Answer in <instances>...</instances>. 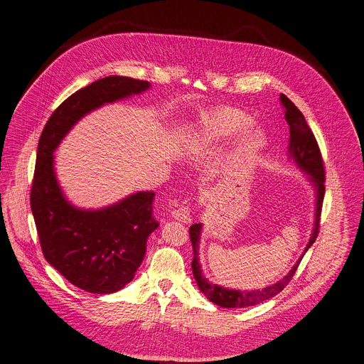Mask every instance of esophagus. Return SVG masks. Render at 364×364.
<instances>
[{
    "label": "esophagus",
    "mask_w": 364,
    "mask_h": 364,
    "mask_svg": "<svg viewBox=\"0 0 364 364\" xmlns=\"http://www.w3.org/2000/svg\"><path fill=\"white\" fill-rule=\"evenodd\" d=\"M171 218L181 223H191V209L188 205H181L171 210Z\"/></svg>",
    "instance_id": "34e87169"
}]
</instances>
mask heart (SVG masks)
I'll list each match as a JSON object with an SVG mask.
<instances>
[{
    "label": "heart",
    "instance_id": "heart-1",
    "mask_svg": "<svg viewBox=\"0 0 364 364\" xmlns=\"http://www.w3.org/2000/svg\"><path fill=\"white\" fill-rule=\"evenodd\" d=\"M251 122V117L240 109H219L202 120L198 131L194 135V144L200 146L222 144L240 134L235 146V158L237 161H247L252 158L267 142V135L261 128H247Z\"/></svg>",
    "mask_w": 364,
    "mask_h": 364
}]
</instances>
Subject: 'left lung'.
Wrapping results in <instances>:
<instances>
[{"label":"left lung","mask_w":364,"mask_h":364,"mask_svg":"<svg viewBox=\"0 0 364 364\" xmlns=\"http://www.w3.org/2000/svg\"><path fill=\"white\" fill-rule=\"evenodd\" d=\"M281 102L284 107V119L289 124L290 138H289V152L287 156L293 162L297 164L300 170H303L307 174L309 181L314 187L316 191V216H314V228L310 236V240L307 242L303 254L296 261L293 268L289 271L287 275H284L281 281H278L271 286H267L264 289L258 290H235L229 287L219 286L216 283L209 282L202 275L201 264L198 258V250H200V239H201L202 223H196L190 228V239L194 250V258L191 262L193 274L197 281L202 293L215 304L225 307V309H242L259 304L265 300H269L271 297L277 296L279 291H282L286 284L293 278L301 258L307 252V250L316 242L318 236V228H320V216H321V208H323V193H325V173H323V162L321 158V152L317 144V139L310 129L309 124L306 122L301 112L293 105V102L281 95Z\"/></svg>","instance_id":"8db88e82"}]
</instances>
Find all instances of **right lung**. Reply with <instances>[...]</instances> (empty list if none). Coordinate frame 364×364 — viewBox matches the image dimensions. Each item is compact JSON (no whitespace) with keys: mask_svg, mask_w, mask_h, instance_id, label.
<instances>
[{"mask_svg":"<svg viewBox=\"0 0 364 364\" xmlns=\"http://www.w3.org/2000/svg\"><path fill=\"white\" fill-rule=\"evenodd\" d=\"M149 87V82L117 75L95 81L55 109L39 139L31 208L43 255L67 281L89 293H114L134 279L146 240L159 226L152 216L155 193L139 191L100 209L77 208L61 191L53 154L83 116Z\"/></svg>","mask_w":364,"mask_h":364,"instance_id":"add662e5","label":"right lung"}]
</instances>
